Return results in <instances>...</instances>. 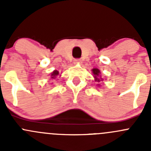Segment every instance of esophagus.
<instances>
[{
    "label": "esophagus",
    "mask_w": 151,
    "mask_h": 151,
    "mask_svg": "<svg viewBox=\"0 0 151 151\" xmlns=\"http://www.w3.org/2000/svg\"><path fill=\"white\" fill-rule=\"evenodd\" d=\"M74 63H75V64H77V63H82V60H81V59H80V58L74 59Z\"/></svg>",
    "instance_id": "obj_1"
}]
</instances>
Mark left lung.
Returning a JSON list of instances; mask_svg holds the SVG:
<instances>
[{
    "mask_svg": "<svg viewBox=\"0 0 151 151\" xmlns=\"http://www.w3.org/2000/svg\"><path fill=\"white\" fill-rule=\"evenodd\" d=\"M93 71V73L94 74V77H95L96 79V81L97 82H100L101 80H102V78H99V74H100V71L98 69V68H93V69L92 70Z\"/></svg>",
    "mask_w": 151,
    "mask_h": 151,
    "instance_id": "1",
    "label": "left lung"
}]
</instances>
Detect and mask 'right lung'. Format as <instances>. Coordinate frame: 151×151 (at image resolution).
I'll return each instance as SVG.
<instances>
[{"label": "right lung", "mask_w": 151, "mask_h": 151, "mask_svg": "<svg viewBox=\"0 0 151 151\" xmlns=\"http://www.w3.org/2000/svg\"><path fill=\"white\" fill-rule=\"evenodd\" d=\"M58 74H59V72L58 71H53L52 73L51 74V78L52 79H54V78H55L56 77H57L58 75Z\"/></svg>", "instance_id": "obj_1"}]
</instances>
